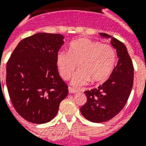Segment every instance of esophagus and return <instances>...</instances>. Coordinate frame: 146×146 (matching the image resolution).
<instances>
[{"label": "esophagus", "mask_w": 146, "mask_h": 146, "mask_svg": "<svg viewBox=\"0 0 146 146\" xmlns=\"http://www.w3.org/2000/svg\"><path fill=\"white\" fill-rule=\"evenodd\" d=\"M68 90H69V93H76L78 92L77 90H76V89L72 87H69Z\"/></svg>", "instance_id": "obj_1"}]
</instances>
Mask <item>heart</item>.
<instances>
[{
  "label": "heart",
  "mask_w": 146,
  "mask_h": 146,
  "mask_svg": "<svg viewBox=\"0 0 146 146\" xmlns=\"http://www.w3.org/2000/svg\"><path fill=\"white\" fill-rule=\"evenodd\" d=\"M116 62L115 49L110 44L88 38H80L70 43L69 52H59L56 64L60 76L69 80L73 75L71 83L83 86L90 83H103L110 77Z\"/></svg>",
  "instance_id": "obj_1"
}]
</instances>
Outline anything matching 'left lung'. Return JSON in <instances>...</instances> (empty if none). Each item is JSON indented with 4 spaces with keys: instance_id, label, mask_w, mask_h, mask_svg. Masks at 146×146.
Wrapping results in <instances>:
<instances>
[{
    "instance_id": "1",
    "label": "left lung",
    "mask_w": 146,
    "mask_h": 146,
    "mask_svg": "<svg viewBox=\"0 0 146 146\" xmlns=\"http://www.w3.org/2000/svg\"><path fill=\"white\" fill-rule=\"evenodd\" d=\"M100 34L111 38L110 43L116 50L118 60L110 78L103 85L85 91L87 102L80 111L86 119L93 122H106L120 113L129 97L134 77L133 64L124 43L107 33Z\"/></svg>"
}]
</instances>
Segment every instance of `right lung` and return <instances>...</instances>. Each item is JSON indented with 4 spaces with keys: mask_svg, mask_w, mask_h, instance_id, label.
<instances>
[{
    "mask_svg": "<svg viewBox=\"0 0 146 146\" xmlns=\"http://www.w3.org/2000/svg\"><path fill=\"white\" fill-rule=\"evenodd\" d=\"M60 33H38L23 39L7 63L6 84L17 113L35 124L50 122L68 94L56 57L64 42Z\"/></svg>",
    "mask_w": 146,
    "mask_h": 146,
    "instance_id": "1",
    "label": "right lung"
}]
</instances>
